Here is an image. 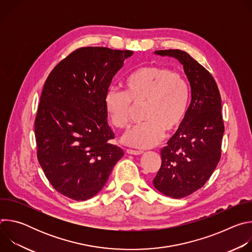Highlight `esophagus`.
<instances>
[{
  "instance_id": "1",
  "label": "esophagus",
  "mask_w": 252,
  "mask_h": 252,
  "mask_svg": "<svg viewBox=\"0 0 252 252\" xmlns=\"http://www.w3.org/2000/svg\"><path fill=\"white\" fill-rule=\"evenodd\" d=\"M126 154L132 155V156H140L143 154L141 151H134V150H126Z\"/></svg>"
}]
</instances>
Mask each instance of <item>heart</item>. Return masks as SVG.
Wrapping results in <instances>:
<instances>
[{"instance_id":"1","label":"heart","mask_w":252,"mask_h":252,"mask_svg":"<svg viewBox=\"0 0 252 252\" xmlns=\"http://www.w3.org/2000/svg\"><path fill=\"white\" fill-rule=\"evenodd\" d=\"M125 94L110 90L104 95V107L111 123L119 128L130 122L133 105H142L146 122L127 130L122 141L128 147L151 149L160 142L164 131L171 133L184 123L190 102L187 80L162 65L135 68L124 81Z\"/></svg>"}]
</instances>
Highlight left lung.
Wrapping results in <instances>:
<instances>
[{
	"instance_id": "8db88e82",
	"label": "left lung",
	"mask_w": 252,
	"mask_h": 252,
	"mask_svg": "<svg viewBox=\"0 0 252 252\" xmlns=\"http://www.w3.org/2000/svg\"><path fill=\"white\" fill-rule=\"evenodd\" d=\"M155 54L181 63L191 89L188 115L160 151L161 166L153 182L164 195L182 198L202 188L220 159L224 132L221 97L209 71L188 53L162 50Z\"/></svg>"
}]
</instances>
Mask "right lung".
Wrapping results in <instances>:
<instances>
[{"instance_id":"add662e5","label":"right lung","mask_w":252,"mask_h":252,"mask_svg":"<svg viewBox=\"0 0 252 252\" xmlns=\"http://www.w3.org/2000/svg\"><path fill=\"white\" fill-rule=\"evenodd\" d=\"M132 51L79 49L49 75L34 121L38 159L61 194L78 201L94 197L124 151L110 142L104 95Z\"/></svg>"}]
</instances>
